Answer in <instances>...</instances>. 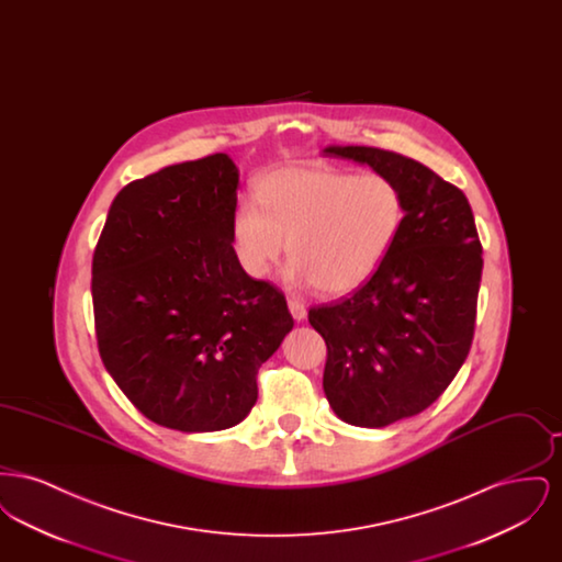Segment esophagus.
Wrapping results in <instances>:
<instances>
[{
	"mask_svg": "<svg viewBox=\"0 0 562 562\" xmlns=\"http://www.w3.org/2000/svg\"><path fill=\"white\" fill-rule=\"evenodd\" d=\"M289 310H291V314H293L294 321H305V316H307V310H305V305H303L299 299H289Z\"/></svg>",
	"mask_w": 562,
	"mask_h": 562,
	"instance_id": "1",
	"label": "esophagus"
}]
</instances>
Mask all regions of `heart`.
Returning a JSON list of instances; mask_svg holds the SVG:
<instances>
[{
  "instance_id": "obj_1",
  "label": "heart",
  "mask_w": 562,
  "mask_h": 562,
  "mask_svg": "<svg viewBox=\"0 0 562 562\" xmlns=\"http://www.w3.org/2000/svg\"><path fill=\"white\" fill-rule=\"evenodd\" d=\"M257 204L240 202L232 241L241 268L266 278L286 250L294 282L318 293H353L390 255L404 218L401 188L385 175L286 166L257 181Z\"/></svg>"
}]
</instances>
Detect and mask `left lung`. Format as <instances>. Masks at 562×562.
Wrapping results in <instances>:
<instances>
[{"instance_id":"1","label":"left lung","mask_w":562,"mask_h":562,"mask_svg":"<svg viewBox=\"0 0 562 562\" xmlns=\"http://www.w3.org/2000/svg\"><path fill=\"white\" fill-rule=\"evenodd\" d=\"M369 164L404 200L398 238L373 278L310 310L326 341L324 394L346 424L385 428L426 411L474 339L482 246L463 191L428 166L376 147H326Z\"/></svg>"}]
</instances>
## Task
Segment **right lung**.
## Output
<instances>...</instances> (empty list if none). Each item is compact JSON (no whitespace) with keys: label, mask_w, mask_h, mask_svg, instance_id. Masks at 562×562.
Segmentation results:
<instances>
[{"label":"right lung","mask_w":562,"mask_h":562,"mask_svg":"<svg viewBox=\"0 0 562 562\" xmlns=\"http://www.w3.org/2000/svg\"><path fill=\"white\" fill-rule=\"evenodd\" d=\"M238 168L227 154L128 183L92 257L103 364L154 424L218 431L257 402V373L293 328L282 291L236 257Z\"/></svg>","instance_id":"1"}]
</instances>
